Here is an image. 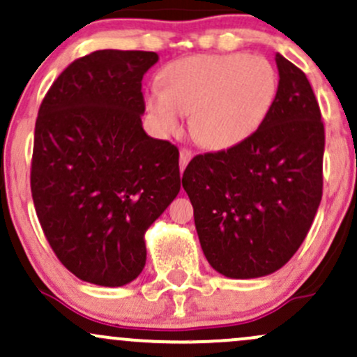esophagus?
I'll return each mask as SVG.
<instances>
[{
    "instance_id": "obj_1",
    "label": "esophagus",
    "mask_w": 357,
    "mask_h": 357,
    "mask_svg": "<svg viewBox=\"0 0 357 357\" xmlns=\"http://www.w3.org/2000/svg\"><path fill=\"white\" fill-rule=\"evenodd\" d=\"M191 158H192V153L190 149L179 151V166H181V171H184V167H186L188 162L191 161Z\"/></svg>"
}]
</instances>
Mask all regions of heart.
Listing matches in <instances>:
<instances>
[{
  "label": "heart",
  "mask_w": 357,
  "mask_h": 357,
  "mask_svg": "<svg viewBox=\"0 0 357 357\" xmlns=\"http://www.w3.org/2000/svg\"><path fill=\"white\" fill-rule=\"evenodd\" d=\"M277 68L250 53L192 55L166 65L161 87L146 93V109L159 132L176 134L190 116L192 139L204 149L228 151L252 139L272 114Z\"/></svg>",
  "instance_id": "heart-1"
}]
</instances>
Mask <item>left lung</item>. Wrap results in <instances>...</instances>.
Listing matches in <instances>:
<instances>
[{
  "label": "left lung",
  "mask_w": 357,
  "mask_h": 357,
  "mask_svg": "<svg viewBox=\"0 0 357 357\" xmlns=\"http://www.w3.org/2000/svg\"><path fill=\"white\" fill-rule=\"evenodd\" d=\"M278 96L261 129L238 147L199 154L183 173L208 264L230 278L282 268L322 198L324 124L305 73L280 53Z\"/></svg>",
  "instance_id": "1"
}]
</instances>
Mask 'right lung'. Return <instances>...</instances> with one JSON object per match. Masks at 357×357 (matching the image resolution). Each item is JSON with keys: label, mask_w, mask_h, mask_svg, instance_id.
<instances>
[{"label": "right lung", "mask_w": 357, "mask_h": 357, "mask_svg": "<svg viewBox=\"0 0 357 357\" xmlns=\"http://www.w3.org/2000/svg\"><path fill=\"white\" fill-rule=\"evenodd\" d=\"M154 52L97 50L53 82L35 124L31 196L45 236L80 280L122 287L146 265L147 228L181 188L176 146L147 136Z\"/></svg>", "instance_id": "right-lung-1"}]
</instances>
